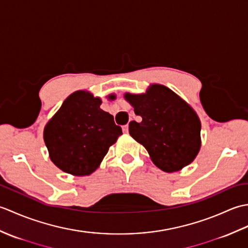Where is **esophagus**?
Wrapping results in <instances>:
<instances>
[{
	"instance_id": "esophagus-1",
	"label": "esophagus",
	"mask_w": 248,
	"mask_h": 248,
	"mask_svg": "<svg viewBox=\"0 0 248 248\" xmlns=\"http://www.w3.org/2000/svg\"><path fill=\"white\" fill-rule=\"evenodd\" d=\"M123 131H124V133H128V132H129V124L124 125V127H123Z\"/></svg>"
}]
</instances>
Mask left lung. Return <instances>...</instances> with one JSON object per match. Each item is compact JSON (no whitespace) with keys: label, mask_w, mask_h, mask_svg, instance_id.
Wrapping results in <instances>:
<instances>
[{"label":"left lung","mask_w":248,"mask_h":248,"mask_svg":"<svg viewBox=\"0 0 248 248\" xmlns=\"http://www.w3.org/2000/svg\"><path fill=\"white\" fill-rule=\"evenodd\" d=\"M124 99L141 117L129 124L130 135L156 167L173 172L191 164L202 147V124L191 105L161 84H151L143 93H125Z\"/></svg>","instance_id":"obj_1"}]
</instances>
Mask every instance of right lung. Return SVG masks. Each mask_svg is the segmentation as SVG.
Returning <instances> with one entry per match:
<instances>
[{
	"mask_svg": "<svg viewBox=\"0 0 248 248\" xmlns=\"http://www.w3.org/2000/svg\"><path fill=\"white\" fill-rule=\"evenodd\" d=\"M115 97L108 94V99ZM101 103V98L92 93L77 91L46 123L45 144L61 170L78 177L91 175L123 134L113 115L100 108Z\"/></svg>",
	"mask_w": 248,
	"mask_h": 248,
	"instance_id": "right-lung-1",
	"label": "right lung"
}]
</instances>
